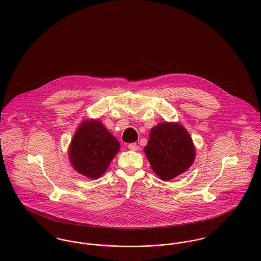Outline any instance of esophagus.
<instances>
[{"label": "esophagus", "instance_id": "34e87169", "mask_svg": "<svg viewBox=\"0 0 261 261\" xmlns=\"http://www.w3.org/2000/svg\"><path fill=\"white\" fill-rule=\"evenodd\" d=\"M127 148H128V149H130V150H138L139 149V147H138L137 144H129L127 146Z\"/></svg>", "mask_w": 261, "mask_h": 261}]
</instances>
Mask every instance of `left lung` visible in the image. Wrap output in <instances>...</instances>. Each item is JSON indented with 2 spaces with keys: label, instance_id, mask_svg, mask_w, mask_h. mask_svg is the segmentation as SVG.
Masks as SVG:
<instances>
[{
  "label": "left lung",
  "instance_id": "1",
  "mask_svg": "<svg viewBox=\"0 0 261 261\" xmlns=\"http://www.w3.org/2000/svg\"><path fill=\"white\" fill-rule=\"evenodd\" d=\"M145 152L152 171L163 181L184 173L195 159L191 137L179 123L161 122L152 127Z\"/></svg>",
  "mask_w": 261,
  "mask_h": 261
}]
</instances>
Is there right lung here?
Here are the masks:
<instances>
[{"instance_id": "1", "label": "right lung", "mask_w": 261, "mask_h": 261, "mask_svg": "<svg viewBox=\"0 0 261 261\" xmlns=\"http://www.w3.org/2000/svg\"><path fill=\"white\" fill-rule=\"evenodd\" d=\"M119 143L98 120L84 121L70 145L69 156L77 172L97 179L107 171Z\"/></svg>"}]
</instances>
